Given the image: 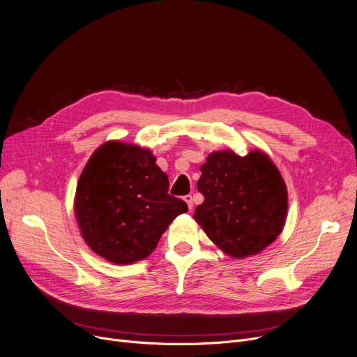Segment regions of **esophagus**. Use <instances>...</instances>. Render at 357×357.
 <instances>
[{"label": "esophagus", "mask_w": 357, "mask_h": 357, "mask_svg": "<svg viewBox=\"0 0 357 357\" xmlns=\"http://www.w3.org/2000/svg\"><path fill=\"white\" fill-rule=\"evenodd\" d=\"M183 199H185V202L188 204V208L190 210H192V207H194V199H192V195H185L183 197Z\"/></svg>", "instance_id": "34e87169"}]
</instances>
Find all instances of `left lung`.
I'll return each mask as SVG.
<instances>
[{
    "label": "left lung",
    "mask_w": 357,
    "mask_h": 357,
    "mask_svg": "<svg viewBox=\"0 0 357 357\" xmlns=\"http://www.w3.org/2000/svg\"><path fill=\"white\" fill-rule=\"evenodd\" d=\"M204 202L194 218L224 253L241 259L257 255L282 231L288 191L278 167L260 150L238 156L213 152L197 183Z\"/></svg>",
    "instance_id": "obj_1"
}]
</instances>
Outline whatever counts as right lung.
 Segmentation results:
<instances>
[{"mask_svg": "<svg viewBox=\"0 0 357 357\" xmlns=\"http://www.w3.org/2000/svg\"><path fill=\"white\" fill-rule=\"evenodd\" d=\"M149 149L117 140L92 153L79 176L75 215L86 245L111 264H135L152 253L179 214L182 199Z\"/></svg>", "mask_w": 357, "mask_h": 357, "instance_id": "add662e5", "label": "right lung"}]
</instances>
